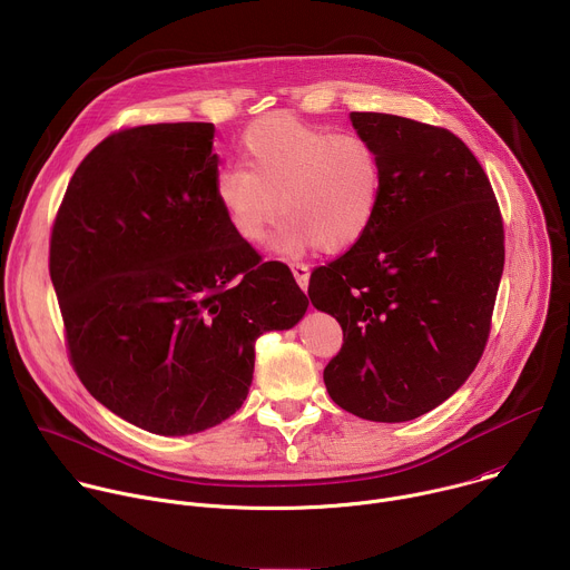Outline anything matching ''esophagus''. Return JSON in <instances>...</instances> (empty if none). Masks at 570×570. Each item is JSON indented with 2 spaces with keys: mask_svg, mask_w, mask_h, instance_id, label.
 <instances>
[{
  "mask_svg": "<svg viewBox=\"0 0 570 570\" xmlns=\"http://www.w3.org/2000/svg\"><path fill=\"white\" fill-rule=\"evenodd\" d=\"M291 271H293V277H295V282H297V286L302 288V291H306L308 288V266L306 264H291Z\"/></svg>",
  "mask_w": 570,
  "mask_h": 570,
  "instance_id": "34e87169",
  "label": "esophagus"
}]
</instances>
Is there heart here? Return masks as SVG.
I'll list each match as a JSON object with an SVG mask.
<instances>
[{"mask_svg":"<svg viewBox=\"0 0 570 570\" xmlns=\"http://www.w3.org/2000/svg\"><path fill=\"white\" fill-rule=\"evenodd\" d=\"M238 148L243 165L218 169L214 200L240 240H262L282 212L273 250L293 259L315 246L350 250L374 225L383 165L363 135L275 112L248 126Z\"/></svg>","mask_w":570,"mask_h":570,"instance_id":"1","label":"heart"}]
</instances>
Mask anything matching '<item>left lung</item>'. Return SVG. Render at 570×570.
Here are the masks:
<instances>
[{"label":"left lung","mask_w":570,"mask_h":570,"mask_svg":"<svg viewBox=\"0 0 570 570\" xmlns=\"http://www.w3.org/2000/svg\"><path fill=\"white\" fill-rule=\"evenodd\" d=\"M350 119L381 157L383 194L363 240L311 275V304L345 338L324 385L361 420L411 422L482 356L505 264L503 220L453 132L383 112Z\"/></svg>","instance_id":"1"}]
</instances>
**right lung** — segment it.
<instances>
[{"mask_svg":"<svg viewBox=\"0 0 570 570\" xmlns=\"http://www.w3.org/2000/svg\"><path fill=\"white\" fill-rule=\"evenodd\" d=\"M214 124L119 130L76 169L49 273L73 370L121 420L155 435L207 431L246 401L255 341L308 299L214 200Z\"/></svg>","mask_w":570,"mask_h":570,"instance_id":"add662e5","label":"right lung"}]
</instances>
